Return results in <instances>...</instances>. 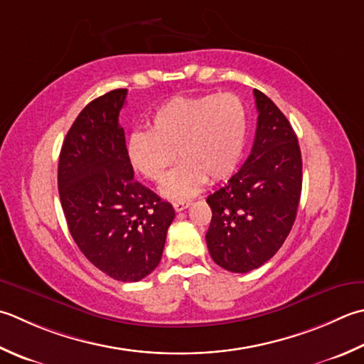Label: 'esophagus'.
Wrapping results in <instances>:
<instances>
[{
  "label": "esophagus",
  "instance_id": "1",
  "mask_svg": "<svg viewBox=\"0 0 364 364\" xmlns=\"http://www.w3.org/2000/svg\"><path fill=\"white\" fill-rule=\"evenodd\" d=\"M189 205H191L189 200H186V202H175V203H173V208H175L176 213H180V211H183V210H186Z\"/></svg>",
  "mask_w": 364,
  "mask_h": 364
}]
</instances>
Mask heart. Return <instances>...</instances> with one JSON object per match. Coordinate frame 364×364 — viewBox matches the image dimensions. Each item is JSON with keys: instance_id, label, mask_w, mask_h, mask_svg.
Listing matches in <instances>:
<instances>
[{"instance_id": "heart-1", "label": "heart", "mask_w": 364, "mask_h": 364, "mask_svg": "<svg viewBox=\"0 0 364 364\" xmlns=\"http://www.w3.org/2000/svg\"><path fill=\"white\" fill-rule=\"evenodd\" d=\"M247 139V113L232 92L197 97H175L149 118V131H135L127 140L134 170L161 183L176 158L181 159L167 178L162 194L188 198L208 178L224 180L233 173Z\"/></svg>"}]
</instances>
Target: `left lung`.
I'll return each mask as SVG.
<instances>
[{
	"mask_svg": "<svg viewBox=\"0 0 364 364\" xmlns=\"http://www.w3.org/2000/svg\"><path fill=\"white\" fill-rule=\"evenodd\" d=\"M257 131L252 151L224 188L208 196L213 211L206 245L219 267L247 273L279 251L295 223L303 162L289 119L254 90Z\"/></svg>",
	"mask_w": 364,
	"mask_h": 364,
	"instance_id": "left-lung-1",
	"label": "left lung"
}]
</instances>
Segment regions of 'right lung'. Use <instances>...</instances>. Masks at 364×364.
<instances>
[{"label":"right lung","instance_id":"add662e5","mask_svg":"<svg viewBox=\"0 0 364 364\" xmlns=\"http://www.w3.org/2000/svg\"><path fill=\"white\" fill-rule=\"evenodd\" d=\"M127 90H113L78 113L63 141L60 200L69 232L92 265L121 282L159 265L173 206L134 180L118 123Z\"/></svg>","mask_w":364,"mask_h":364}]
</instances>
